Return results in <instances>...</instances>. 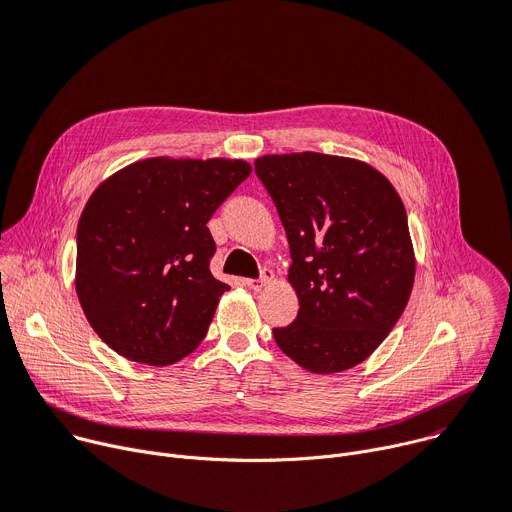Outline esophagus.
Masks as SVG:
<instances>
[{
    "label": "esophagus",
    "instance_id": "obj_1",
    "mask_svg": "<svg viewBox=\"0 0 512 512\" xmlns=\"http://www.w3.org/2000/svg\"><path fill=\"white\" fill-rule=\"evenodd\" d=\"M271 280H274V271H271V269H263L261 276H259L257 280H243V284H245L247 288H251V290H261V288L267 286Z\"/></svg>",
    "mask_w": 512,
    "mask_h": 512
}]
</instances>
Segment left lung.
<instances>
[{
    "mask_svg": "<svg viewBox=\"0 0 512 512\" xmlns=\"http://www.w3.org/2000/svg\"><path fill=\"white\" fill-rule=\"evenodd\" d=\"M284 224L298 315L280 350L315 374L348 370L381 346L410 300L416 261L407 214L372 166L319 152L255 160Z\"/></svg>",
    "mask_w": 512,
    "mask_h": 512,
    "instance_id": "left-lung-1",
    "label": "left lung"
}]
</instances>
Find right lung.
I'll return each mask as SVG.
<instances>
[{
  "label": "right lung",
  "mask_w": 512,
  "mask_h": 512,
  "mask_svg": "<svg viewBox=\"0 0 512 512\" xmlns=\"http://www.w3.org/2000/svg\"><path fill=\"white\" fill-rule=\"evenodd\" d=\"M249 175L243 160L150 158L92 193L78 224L76 290L109 348L166 366L199 346L228 290L210 271L208 222Z\"/></svg>",
  "instance_id": "right-lung-1"
}]
</instances>
